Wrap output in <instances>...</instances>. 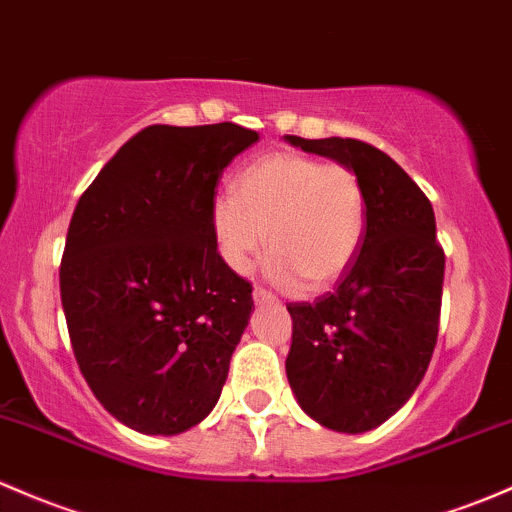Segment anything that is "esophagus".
I'll use <instances>...</instances> for the list:
<instances>
[{
    "mask_svg": "<svg viewBox=\"0 0 512 512\" xmlns=\"http://www.w3.org/2000/svg\"><path fill=\"white\" fill-rule=\"evenodd\" d=\"M252 299H255L257 304H274V301H277V297H274L272 292H267V289H262V287L252 289Z\"/></svg>",
    "mask_w": 512,
    "mask_h": 512,
    "instance_id": "34e87169",
    "label": "esophagus"
}]
</instances>
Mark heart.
<instances>
[{"label": "heart", "instance_id": "heart-1", "mask_svg": "<svg viewBox=\"0 0 512 512\" xmlns=\"http://www.w3.org/2000/svg\"><path fill=\"white\" fill-rule=\"evenodd\" d=\"M368 198L348 164L274 152L240 171L211 203V233L233 272L252 270L270 240V277L309 292L331 287L358 257Z\"/></svg>", "mask_w": 512, "mask_h": 512}]
</instances>
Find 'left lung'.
Masks as SVG:
<instances>
[{
  "label": "left lung",
  "instance_id": "left-lung-1",
  "mask_svg": "<svg viewBox=\"0 0 512 512\" xmlns=\"http://www.w3.org/2000/svg\"><path fill=\"white\" fill-rule=\"evenodd\" d=\"M287 142L351 166L368 198L363 245L338 287L311 304H287V378L316 422L336 432H368L410 400L437 346L444 247L432 203L373 144L294 134Z\"/></svg>",
  "mask_w": 512,
  "mask_h": 512
}]
</instances>
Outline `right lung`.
Wrapping results in <instances>:
<instances>
[{"mask_svg":"<svg viewBox=\"0 0 512 512\" xmlns=\"http://www.w3.org/2000/svg\"><path fill=\"white\" fill-rule=\"evenodd\" d=\"M218 122L152 125L85 188L68 225L61 301L100 405L142 434H181L218 402L252 314V284L220 260V174L257 142Z\"/></svg>","mask_w":512,"mask_h":512,"instance_id":"obj_1","label":"right lung"}]
</instances>
